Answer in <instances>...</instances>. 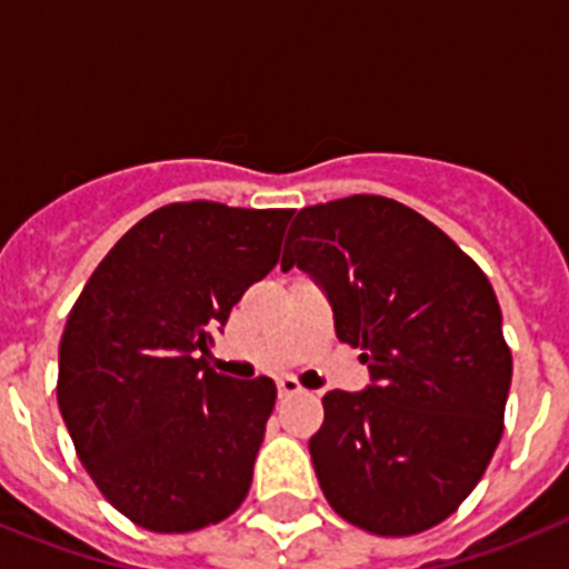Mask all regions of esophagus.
Wrapping results in <instances>:
<instances>
[{
    "instance_id": "1",
    "label": "esophagus",
    "mask_w": 569,
    "mask_h": 569,
    "mask_svg": "<svg viewBox=\"0 0 569 569\" xmlns=\"http://www.w3.org/2000/svg\"><path fill=\"white\" fill-rule=\"evenodd\" d=\"M276 390H279V399H290V396L305 393V387H301L293 376H281V379H276Z\"/></svg>"
}]
</instances>
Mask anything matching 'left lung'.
<instances>
[{"instance_id":"obj_1","label":"left lung","mask_w":569,"mask_h":569,"mask_svg":"<svg viewBox=\"0 0 569 569\" xmlns=\"http://www.w3.org/2000/svg\"><path fill=\"white\" fill-rule=\"evenodd\" d=\"M299 268L361 347L370 385L330 390L310 439L341 519L376 536L445 521L490 465L510 393L501 308L479 264L425 216L385 196L301 208L281 270Z\"/></svg>"}]
</instances>
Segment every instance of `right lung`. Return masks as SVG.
Masks as SVG:
<instances>
[{
	"mask_svg": "<svg viewBox=\"0 0 569 569\" xmlns=\"http://www.w3.org/2000/svg\"><path fill=\"white\" fill-rule=\"evenodd\" d=\"M290 216L164 204L116 241L70 310L59 410L90 479L144 530H199L248 496L276 385L216 373L208 356L279 261Z\"/></svg>",
	"mask_w": 569,
	"mask_h": 569,
	"instance_id": "right-lung-1",
	"label": "right lung"
}]
</instances>
